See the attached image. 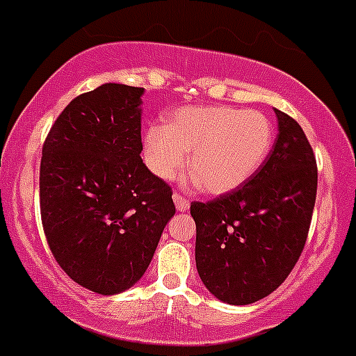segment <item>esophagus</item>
Wrapping results in <instances>:
<instances>
[{
    "label": "esophagus",
    "mask_w": 356,
    "mask_h": 356,
    "mask_svg": "<svg viewBox=\"0 0 356 356\" xmlns=\"http://www.w3.org/2000/svg\"><path fill=\"white\" fill-rule=\"evenodd\" d=\"M172 201H175L176 208H178V210H180V211L188 210V207H191V204H188V201L185 200L184 195L178 194V192H175V194H172Z\"/></svg>",
    "instance_id": "esophagus-1"
}]
</instances>
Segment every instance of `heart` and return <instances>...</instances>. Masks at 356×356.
Listing matches in <instances>:
<instances>
[{
	"mask_svg": "<svg viewBox=\"0 0 356 356\" xmlns=\"http://www.w3.org/2000/svg\"><path fill=\"white\" fill-rule=\"evenodd\" d=\"M275 141L265 113L231 106L176 109L165 125L146 129L145 161L149 171L169 181L187 164L192 181L211 195L242 187L263 165Z\"/></svg>",
	"mask_w": 356,
	"mask_h": 356,
	"instance_id": "obj_1",
	"label": "heart"
}]
</instances>
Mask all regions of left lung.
I'll use <instances>...</instances> for the list:
<instances>
[{
  "label": "left lung",
  "instance_id": "1",
  "mask_svg": "<svg viewBox=\"0 0 356 356\" xmlns=\"http://www.w3.org/2000/svg\"><path fill=\"white\" fill-rule=\"evenodd\" d=\"M275 114L279 134L263 165L242 187L191 204L197 273L211 295L231 305L275 291L295 268L311 227L314 152L291 116Z\"/></svg>",
  "mask_w": 356,
  "mask_h": 356
}]
</instances>
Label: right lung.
I'll return each instance as SVG.
<instances>
[{
  "mask_svg": "<svg viewBox=\"0 0 356 356\" xmlns=\"http://www.w3.org/2000/svg\"><path fill=\"white\" fill-rule=\"evenodd\" d=\"M143 93L107 83L76 97L42 148L49 249L74 282L99 295L141 279L176 211L171 187L141 159Z\"/></svg>",
  "mask_w": 356,
  "mask_h": 356,
  "instance_id": "right-lung-1",
  "label": "right lung"
}]
</instances>
